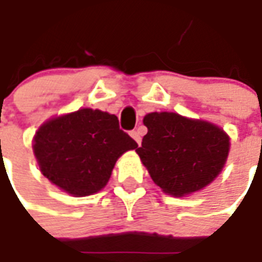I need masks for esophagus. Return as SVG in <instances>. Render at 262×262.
Instances as JSON below:
<instances>
[{
	"mask_svg": "<svg viewBox=\"0 0 262 262\" xmlns=\"http://www.w3.org/2000/svg\"><path fill=\"white\" fill-rule=\"evenodd\" d=\"M129 134H131V137H133V138H134L135 142H137V144L140 145V144H141V134H140V133H138V131H131Z\"/></svg>",
	"mask_w": 262,
	"mask_h": 262,
	"instance_id": "34e87169",
	"label": "esophagus"
}]
</instances>
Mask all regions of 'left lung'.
<instances>
[{"instance_id":"1","label":"left lung","mask_w":262,"mask_h":262,"mask_svg":"<svg viewBox=\"0 0 262 262\" xmlns=\"http://www.w3.org/2000/svg\"><path fill=\"white\" fill-rule=\"evenodd\" d=\"M148 133L135 151L164 192L185 196L214 181L229 155V137L210 122L176 113H151Z\"/></svg>"}]
</instances>
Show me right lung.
<instances>
[{
	"mask_svg": "<svg viewBox=\"0 0 262 262\" xmlns=\"http://www.w3.org/2000/svg\"><path fill=\"white\" fill-rule=\"evenodd\" d=\"M137 146L138 144L120 129L116 116L92 108L45 122L33 141L40 172L73 196L101 190L117 159Z\"/></svg>",
	"mask_w": 262,
	"mask_h": 262,
	"instance_id": "1",
	"label": "right lung"
}]
</instances>
